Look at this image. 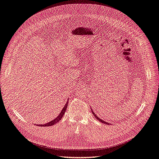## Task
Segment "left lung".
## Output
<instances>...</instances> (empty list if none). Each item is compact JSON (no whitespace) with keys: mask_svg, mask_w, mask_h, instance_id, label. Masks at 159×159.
<instances>
[{"mask_svg":"<svg viewBox=\"0 0 159 159\" xmlns=\"http://www.w3.org/2000/svg\"><path fill=\"white\" fill-rule=\"evenodd\" d=\"M92 112L93 113V115H94V116H95V118L98 120H99L100 121V122H102L103 124H109L108 122H105V121H103V120H102V119H100V118H98L97 116H96V115L94 114V112L92 111Z\"/></svg>","mask_w":159,"mask_h":159,"instance_id":"obj_1","label":"left lung"}]
</instances>
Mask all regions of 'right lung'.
Segmentation results:
<instances>
[{"label":"right lung","instance_id":"1","mask_svg":"<svg viewBox=\"0 0 159 159\" xmlns=\"http://www.w3.org/2000/svg\"><path fill=\"white\" fill-rule=\"evenodd\" d=\"M68 103H69V102L67 101L65 105V107L63 108L62 111H61V112H60V113L59 114V115L57 116V118H56L55 119H54L52 121H51V122H48V123L44 124H43V125H38L43 126V127H46V126L48 127V126H51V125H54V124H56V123H57L58 122H59V121L61 120L62 117L63 116V115H64V114H65V111H66V108H67V107H68Z\"/></svg>","mask_w":159,"mask_h":159}]
</instances>
